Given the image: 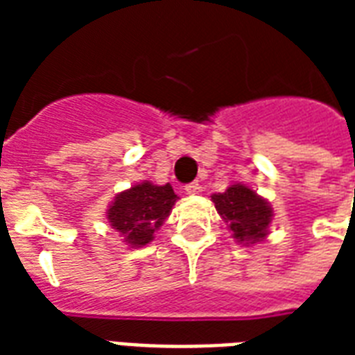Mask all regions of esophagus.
I'll return each instance as SVG.
<instances>
[{
    "label": "esophagus",
    "mask_w": 355,
    "mask_h": 355,
    "mask_svg": "<svg viewBox=\"0 0 355 355\" xmlns=\"http://www.w3.org/2000/svg\"><path fill=\"white\" fill-rule=\"evenodd\" d=\"M186 193L188 195H195V193H199L200 191V184L199 182H189V184H186Z\"/></svg>",
    "instance_id": "obj_1"
}]
</instances>
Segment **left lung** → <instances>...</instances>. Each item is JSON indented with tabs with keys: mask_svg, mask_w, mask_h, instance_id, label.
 Listing matches in <instances>:
<instances>
[{
	"mask_svg": "<svg viewBox=\"0 0 355 355\" xmlns=\"http://www.w3.org/2000/svg\"><path fill=\"white\" fill-rule=\"evenodd\" d=\"M211 200L237 243L252 245L265 239L272 219V208L263 197L245 184H232L225 193L211 195Z\"/></svg>",
	"mask_w": 355,
	"mask_h": 355,
	"instance_id": "8db88e82",
	"label": "left lung"
}]
</instances>
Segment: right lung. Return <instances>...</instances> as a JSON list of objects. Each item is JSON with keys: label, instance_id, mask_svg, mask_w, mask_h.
Listing matches in <instances>:
<instances>
[{"label": "right lung", "instance_id": "right-lung-1", "mask_svg": "<svg viewBox=\"0 0 355 355\" xmlns=\"http://www.w3.org/2000/svg\"><path fill=\"white\" fill-rule=\"evenodd\" d=\"M171 184L155 186L141 182L118 193L108 208V223L130 247H144L171 214L177 202Z\"/></svg>", "mask_w": 355, "mask_h": 355}]
</instances>
